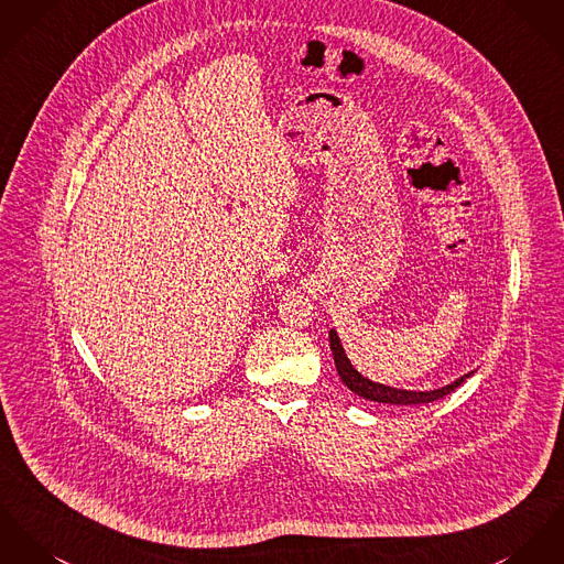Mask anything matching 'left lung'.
I'll return each mask as SVG.
<instances>
[{
  "instance_id": "left-lung-1",
  "label": "left lung",
  "mask_w": 564,
  "mask_h": 564,
  "mask_svg": "<svg viewBox=\"0 0 564 564\" xmlns=\"http://www.w3.org/2000/svg\"><path fill=\"white\" fill-rule=\"evenodd\" d=\"M328 339H330V349H333V356H335V367H337V373L339 378L344 380L347 389L351 392H356L358 397L362 399H369V401H378V403H390V405H419V403H432L435 399H442L446 397L448 392L462 387L475 371H468L466 376L457 378L455 382L446 384V387H440V389L432 390H408V389H394L389 384H382V382H373L369 378H365L360 371L354 369L351 360L347 358L346 349L341 344V337L337 335L335 328H330L328 333Z\"/></svg>"
}]
</instances>
